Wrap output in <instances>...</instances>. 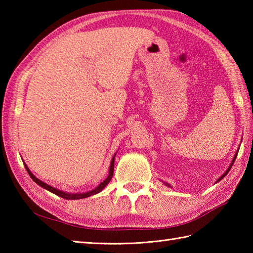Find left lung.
<instances>
[{
  "label": "left lung",
  "instance_id": "8db88e82",
  "mask_svg": "<svg viewBox=\"0 0 253 253\" xmlns=\"http://www.w3.org/2000/svg\"><path fill=\"white\" fill-rule=\"evenodd\" d=\"M237 153H238V151H237ZM237 153H236V155H235V158H234V160H233V162H232V164H230V166H229V168H228V169H227L226 171H225V174H224V175H222L221 177H219V178H218V180H217V181H219V180H221V179H223V178H224V177L227 175V173H228V171L230 170V169H232V166H233V164H234V162H235V160H236V157H237ZM166 185H168V186H169V184H166Z\"/></svg>",
  "mask_w": 253,
  "mask_h": 253
}]
</instances>
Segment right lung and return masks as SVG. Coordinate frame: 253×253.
<instances>
[{
	"label": "right lung",
	"instance_id": "1",
	"mask_svg": "<svg viewBox=\"0 0 253 253\" xmlns=\"http://www.w3.org/2000/svg\"><path fill=\"white\" fill-rule=\"evenodd\" d=\"M114 158H115V155H114V157H113V159H112V162H111V165H110L109 176L106 177L105 180L102 181L101 184L95 188V189L91 190V191H89V192H85V193H66V192H63V191L58 190V189H55V188H53V187L49 186L47 184H45V182L41 181L40 179H38L37 177L29 170V169L27 168V165H25V168H26L27 171H28V174H29V176L32 178V180H34L35 182H37V184L39 185V186L43 187L44 189L49 190V191L54 193V195H56V196H58V197H62V198H64V199H68V200H69V199H71V200H77V199H83V198H87V197H90V196H92V195H95V193H98V192L102 191V189H103V188H104L107 184H109V182H110L111 179H112V177H113V173H114Z\"/></svg>",
	"mask_w": 253,
	"mask_h": 253
}]
</instances>
